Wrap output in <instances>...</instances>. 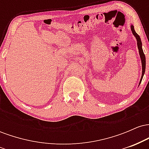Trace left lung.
Instances as JSON below:
<instances>
[{
  "mask_svg": "<svg viewBox=\"0 0 149 149\" xmlns=\"http://www.w3.org/2000/svg\"><path fill=\"white\" fill-rule=\"evenodd\" d=\"M131 31H132V34L134 36V37L136 38V39L138 49H139L140 58H141V66H142V74H141V79H140V82H139V85H140L141 80H142L143 75H144L145 69H146V57H145V55H144V54H143V52L142 43H141V38H140L139 36L138 35V34L136 33V31H134V26H133V25H131Z\"/></svg>",
  "mask_w": 149,
  "mask_h": 149,
  "instance_id": "8db88e82",
  "label": "left lung"
}]
</instances>
